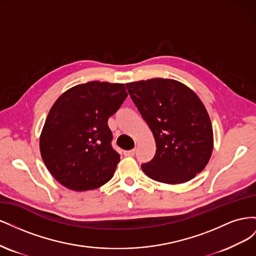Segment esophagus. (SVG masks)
<instances>
[{"label":"esophagus","instance_id":"esophagus-1","mask_svg":"<svg viewBox=\"0 0 256 256\" xmlns=\"http://www.w3.org/2000/svg\"><path fill=\"white\" fill-rule=\"evenodd\" d=\"M136 154V150H125L124 152V154H125L126 157H134Z\"/></svg>","mask_w":256,"mask_h":256}]
</instances>
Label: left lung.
I'll return each instance as SVG.
<instances>
[{"instance_id":"1","label":"left lung","mask_w":256,"mask_h":256,"mask_svg":"<svg viewBox=\"0 0 256 256\" xmlns=\"http://www.w3.org/2000/svg\"><path fill=\"white\" fill-rule=\"evenodd\" d=\"M129 95L156 142L154 158L141 166L152 180L182 184L207 166L214 148L212 126L194 92L172 79L127 83Z\"/></svg>"}]
</instances>
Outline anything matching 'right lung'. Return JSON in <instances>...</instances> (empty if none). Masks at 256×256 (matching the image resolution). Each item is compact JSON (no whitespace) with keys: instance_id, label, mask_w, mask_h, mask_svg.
I'll return each mask as SVG.
<instances>
[{"instance_id":"right-lung-1","label":"right lung","mask_w":256,"mask_h":256,"mask_svg":"<svg viewBox=\"0 0 256 256\" xmlns=\"http://www.w3.org/2000/svg\"><path fill=\"white\" fill-rule=\"evenodd\" d=\"M127 96L124 84L92 81L69 88L54 102L40 147L46 166L60 184L88 191L113 177L120 157L111 145L108 120Z\"/></svg>"}]
</instances>
